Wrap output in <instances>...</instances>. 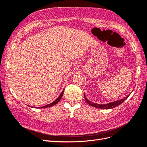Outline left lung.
<instances>
[{
	"mask_svg": "<svg viewBox=\"0 0 147 147\" xmlns=\"http://www.w3.org/2000/svg\"><path fill=\"white\" fill-rule=\"evenodd\" d=\"M129 95H128L127 97H125L124 98L118 100V101H116V102H113L111 103H109L107 104H97V103H92L91 102H90L89 100H87V98L86 97L85 94H84V97H85V100L86 102L90 105L95 107V108H101V109H111V108H115L116 107L119 106V105H121L122 103L124 100H126L127 98V97H129Z\"/></svg>",
	"mask_w": 147,
	"mask_h": 147,
	"instance_id": "8db88e82",
	"label": "left lung"
}]
</instances>
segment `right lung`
<instances>
[{
  "mask_svg": "<svg viewBox=\"0 0 147 147\" xmlns=\"http://www.w3.org/2000/svg\"><path fill=\"white\" fill-rule=\"evenodd\" d=\"M63 92H64V90L62 91V92H61V94L60 95V96L59 97H58L55 101L54 102H53L52 103H51L50 104H49V105H45V106H44V107H39V108H47V107H52V106H53V105H55V104H57L58 102L60 101V100H61V97H62V96H63Z\"/></svg>",
  "mask_w": 147,
  "mask_h": 147,
  "instance_id": "obj_1",
  "label": "right lung"
}]
</instances>
